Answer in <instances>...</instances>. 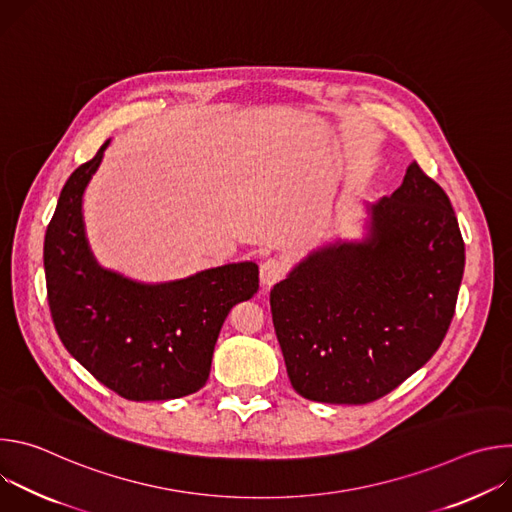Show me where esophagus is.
<instances>
[{
  "instance_id": "1",
  "label": "esophagus",
  "mask_w": 512,
  "mask_h": 512,
  "mask_svg": "<svg viewBox=\"0 0 512 512\" xmlns=\"http://www.w3.org/2000/svg\"><path fill=\"white\" fill-rule=\"evenodd\" d=\"M289 271V263L283 257H269L261 263L259 269V277H261V285L267 289L273 283L281 281L285 277V273Z\"/></svg>"
}]
</instances>
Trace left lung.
Segmentation results:
<instances>
[{"instance_id": "1", "label": "left lung", "mask_w": 512, "mask_h": 512, "mask_svg": "<svg viewBox=\"0 0 512 512\" xmlns=\"http://www.w3.org/2000/svg\"><path fill=\"white\" fill-rule=\"evenodd\" d=\"M369 212L362 243L310 255L271 289L287 377L310 401L385 397L435 354L456 312L466 255L444 188L413 162Z\"/></svg>"}]
</instances>
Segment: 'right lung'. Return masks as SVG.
<instances>
[{"label":"right lung","instance_id":"add662e5","mask_svg":"<svg viewBox=\"0 0 512 512\" xmlns=\"http://www.w3.org/2000/svg\"><path fill=\"white\" fill-rule=\"evenodd\" d=\"M107 145L70 174L46 229L50 316L64 348L119 397H186L206 385L218 332L257 294L259 267L229 263L160 285L101 269L85 237L83 192Z\"/></svg>","mask_w":512,"mask_h":512}]
</instances>
